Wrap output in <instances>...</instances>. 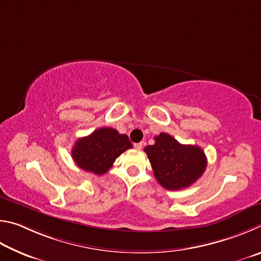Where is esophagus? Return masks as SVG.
<instances>
[{
	"label": "esophagus",
	"instance_id": "obj_1",
	"mask_svg": "<svg viewBox=\"0 0 261 261\" xmlns=\"http://www.w3.org/2000/svg\"><path fill=\"white\" fill-rule=\"evenodd\" d=\"M134 148H135V149H138V150H141V149L143 148V143H142V142H140V143H135V144H134Z\"/></svg>",
	"mask_w": 261,
	"mask_h": 261
}]
</instances>
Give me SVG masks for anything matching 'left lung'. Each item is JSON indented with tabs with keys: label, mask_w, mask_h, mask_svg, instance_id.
Returning <instances> with one entry per match:
<instances>
[{
	"label": "left lung",
	"mask_w": 261,
	"mask_h": 261,
	"mask_svg": "<svg viewBox=\"0 0 261 261\" xmlns=\"http://www.w3.org/2000/svg\"><path fill=\"white\" fill-rule=\"evenodd\" d=\"M154 141L144 151L151 163L154 177L164 188L185 189L202 176L207 161L199 147L181 144L167 133H161Z\"/></svg>",
	"instance_id": "left-lung-1"
}]
</instances>
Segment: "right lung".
Here are the masks:
<instances>
[{"label":"right lung","instance_id":"add662e5","mask_svg":"<svg viewBox=\"0 0 261 261\" xmlns=\"http://www.w3.org/2000/svg\"><path fill=\"white\" fill-rule=\"evenodd\" d=\"M133 148L126 134L102 127L85 138L77 139L72 149V158L81 170L96 175L107 173L116 159L127 149Z\"/></svg>","mask_w":261,"mask_h":261}]
</instances>
